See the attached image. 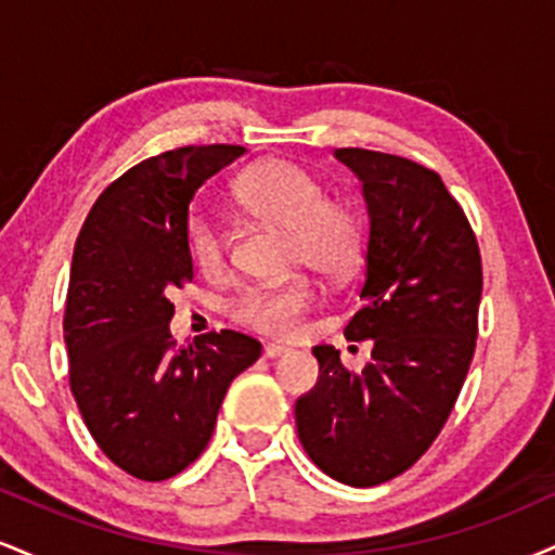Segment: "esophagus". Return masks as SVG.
I'll list each match as a JSON object with an SVG mask.
<instances>
[{"label": "esophagus", "mask_w": 555, "mask_h": 555, "mask_svg": "<svg viewBox=\"0 0 555 555\" xmlns=\"http://www.w3.org/2000/svg\"><path fill=\"white\" fill-rule=\"evenodd\" d=\"M286 354H292V349L284 347V344H269V347L263 349L266 360H279V358H286Z\"/></svg>", "instance_id": "obj_1"}]
</instances>
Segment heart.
Masks as SVG:
<instances>
[{
  "label": "heart",
  "mask_w": 555,
  "mask_h": 555,
  "mask_svg": "<svg viewBox=\"0 0 555 555\" xmlns=\"http://www.w3.org/2000/svg\"><path fill=\"white\" fill-rule=\"evenodd\" d=\"M234 197L247 214L286 229V260L326 279L347 276L360 263L365 229L347 203L326 201V190L310 171L292 162H266L247 169L234 184ZM190 258L206 273L224 269L229 234L214 214L193 211L184 227ZM313 305L305 279L253 286L232 302V318L260 334L286 336Z\"/></svg>",
  "instance_id": "1"
}]
</instances>
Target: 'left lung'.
Instances as JSON below:
<instances>
[{"mask_svg":"<svg viewBox=\"0 0 555 555\" xmlns=\"http://www.w3.org/2000/svg\"><path fill=\"white\" fill-rule=\"evenodd\" d=\"M334 156L362 182L367 208L362 308L344 336L373 339L362 373L339 349L313 347L318 384L297 399L299 443L352 488L410 469L441 433L477 339L482 269L460 203L436 171L365 149Z\"/></svg>","mask_w":555,"mask_h":555,"instance_id":"8db88e82","label":"left lung"}]
</instances>
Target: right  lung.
<instances>
[{"label": "right lung", "instance_id": "add662e5", "mask_svg": "<svg viewBox=\"0 0 555 555\" xmlns=\"http://www.w3.org/2000/svg\"><path fill=\"white\" fill-rule=\"evenodd\" d=\"M245 154L190 145L145 158L101 193L75 242L69 386L101 451L140 480H167L203 454L229 384L260 358V341L237 331L190 347L169 331V295L193 279L190 201Z\"/></svg>", "mask_w": 555, "mask_h": 555}]
</instances>
